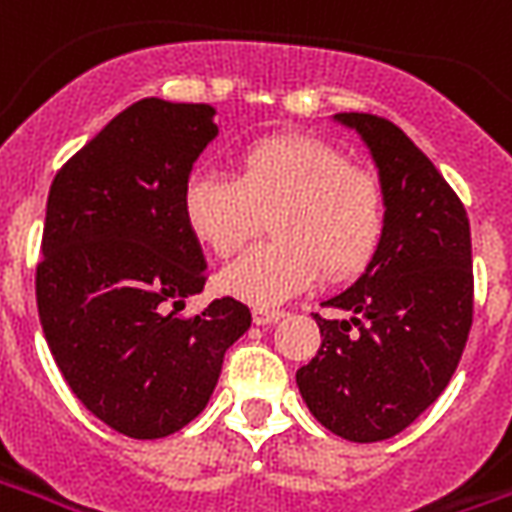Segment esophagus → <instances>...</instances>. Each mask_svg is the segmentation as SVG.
Listing matches in <instances>:
<instances>
[{"label": "esophagus", "instance_id": "34e87169", "mask_svg": "<svg viewBox=\"0 0 512 512\" xmlns=\"http://www.w3.org/2000/svg\"><path fill=\"white\" fill-rule=\"evenodd\" d=\"M282 317H285L282 309H268V306H255V309H252V320H255V325L279 323Z\"/></svg>", "mask_w": 512, "mask_h": 512}]
</instances>
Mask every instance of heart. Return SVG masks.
<instances>
[{
    "instance_id": "b5f03b06",
    "label": "heart",
    "mask_w": 512,
    "mask_h": 512,
    "mask_svg": "<svg viewBox=\"0 0 512 512\" xmlns=\"http://www.w3.org/2000/svg\"><path fill=\"white\" fill-rule=\"evenodd\" d=\"M192 236L230 257L271 217L274 241L260 244L222 271V287L249 304L274 306L312 285L363 274L380 252L388 203L372 170L304 135H266L236 154V176L192 173L181 192Z\"/></svg>"
}]
</instances>
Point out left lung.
<instances>
[{"label":"left lung","mask_w":512,"mask_h":512,"mask_svg":"<svg viewBox=\"0 0 512 512\" xmlns=\"http://www.w3.org/2000/svg\"><path fill=\"white\" fill-rule=\"evenodd\" d=\"M361 135L380 173L388 227L355 285L328 298L347 320L314 314L323 344L295 372L306 407L350 442L410 426L456 372L472 328V241L458 195L388 119L336 113Z\"/></svg>","instance_id":"8db88e82"}]
</instances>
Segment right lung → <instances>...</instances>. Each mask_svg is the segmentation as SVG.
Returning a JSON list of instances; mask_svg holds the SVG:
<instances>
[{"label":"right lung","instance_id":"obj_1","mask_svg":"<svg viewBox=\"0 0 512 512\" xmlns=\"http://www.w3.org/2000/svg\"><path fill=\"white\" fill-rule=\"evenodd\" d=\"M214 108L146 97L64 162L45 206L37 312L70 391L132 439H160L206 410L230 344L252 314L206 285V257L181 192L217 138Z\"/></svg>","mask_w":512,"mask_h":512}]
</instances>
